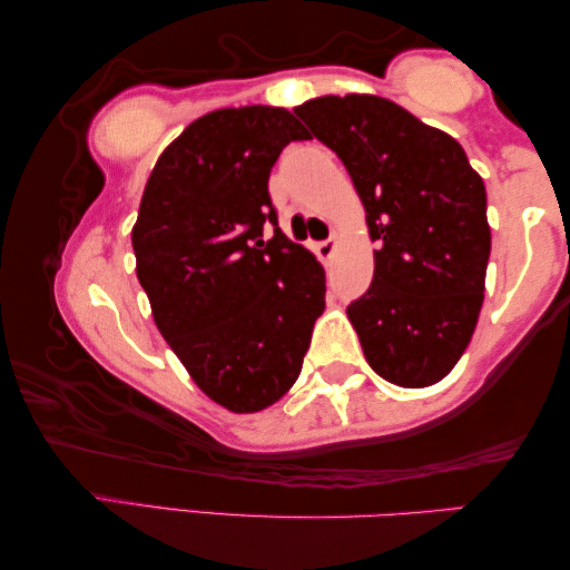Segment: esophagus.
<instances>
[{"mask_svg": "<svg viewBox=\"0 0 570 570\" xmlns=\"http://www.w3.org/2000/svg\"><path fill=\"white\" fill-rule=\"evenodd\" d=\"M335 247H338V237H335V232H331V237L325 239V242H321V245L315 247V249H318V257L323 259V263H331Z\"/></svg>", "mask_w": 570, "mask_h": 570, "instance_id": "34e87169", "label": "esophagus"}]
</instances>
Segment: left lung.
<instances>
[{"label": "left lung", "instance_id": "obj_1", "mask_svg": "<svg viewBox=\"0 0 570 570\" xmlns=\"http://www.w3.org/2000/svg\"><path fill=\"white\" fill-rule=\"evenodd\" d=\"M351 174L366 209L373 283L348 305L381 379L422 389L462 358L484 301L488 194L464 148L379 96H323L295 108Z\"/></svg>", "mask_w": 570, "mask_h": 570}]
</instances>
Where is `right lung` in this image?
Masks as SVG:
<instances>
[{
  "label": "right lung",
  "mask_w": 570,
  "mask_h": 570,
  "mask_svg": "<svg viewBox=\"0 0 570 570\" xmlns=\"http://www.w3.org/2000/svg\"><path fill=\"white\" fill-rule=\"evenodd\" d=\"M305 138L285 108L212 110L158 156L130 232L156 328L235 414L287 394L325 311V269L283 235L267 191L279 151Z\"/></svg>",
  "instance_id": "1"
}]
</instances>
